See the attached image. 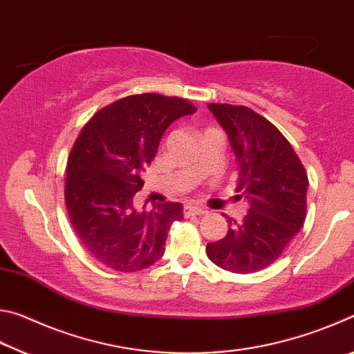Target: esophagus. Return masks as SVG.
Listing matches in <instances>:
<instances>
[{
    "instance_id": "1",
    "label": "esophagus",
    "mask_w": 354,
    "mask_h": 354,
    "mask_svg": "<svg viewBox=\"0 0 354 354\" xmlns=\"http://www.w3.org/2000/svg\"><path fill=\"white\" fill-rule=\"evenodd\" d=\"M184 215L185 217H190V215H203L206 214V209H203L200 206H194V205H187L184 206Z\"/></svg>"
}]
</instances>
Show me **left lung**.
<instances>
[{"instance_id": "8db88e82", "label": "left lung", "mask_w": 354, "mask_h": 354, "mask_svg": "<svg viewBox=\"0 0 354 354\" xmlns=\"http://www.w3.org/2000/svg\"><path fill=\"white\" fill-rule=\"evenodd\" d=\"M230 137L239 164L237 195L250 203L242 221L227 217L226 236L207 243L215 266L232 273L259 272L283 254L306 218L308 173L281 131L245 106L209 103Z\"/></svg>"}]
</instances>
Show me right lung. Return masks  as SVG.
<instances>
[{"instance_id":"add662e5","label":"right lung","mask_w":354,"mask_h":354,"mask_svg":"<svg viewBox=\"0 0 354 354\" xmlns=\"http://www.w3.org/2000/svg\"><path fill=\"white\" fill-rule=\"evenodd\" d=\"M196 107L179 97L129 95L104 106L84 124L67 160L65 206L84 248L117 272H139L160 259L179 203L139 211L140 175L158 153L173 120Z\"/></svg>"}]
</instances>
